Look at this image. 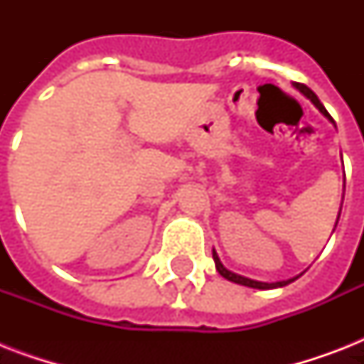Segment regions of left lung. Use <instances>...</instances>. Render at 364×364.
Returning a JSON list of instances; mask_svg holds the SVG:
<instances>
[{
	"mask_svg": "<svg viewBox=\"0 0 364 364\" xmlns=\"http://www.w3.org/2000/svg\"><path fill=\"white\" fill-rule=\"evenodd\" d=\"M293 87L296 88L299 92L304 94L306 98L310 100L311 104L316 105L317 109L321 111L323 115L327 117L328 121H331V122H333V124H334L333 117L328 115V111L325 109V105H323L321 102H319V98H317L316 94H314V90H310V88L306 87V85H302V82H293ZM338 219H340V213H338ZM336 225H338V221H336ZM336 225H334V228H336ZM213 260H215L217 272H219V274H221V276L225 277V279H228V282H232V283H240V285H245V287H253V289H276V287H285V285H289V283L294 282V279L299 277V276H296V277H293V279H285V282H276V283L255 282V279H249V277H243V276H240V274H234V272H230V270H228V268H225V266H223L221 260H219V255L215 253V249H213ZM300 276H302V274H300Z\"/></svg>",
	"mask_w": 364,
	"mask_h": 364,
	"instance_id": "left-lung-1",
	"label": "left lung"
}]
</instances>
